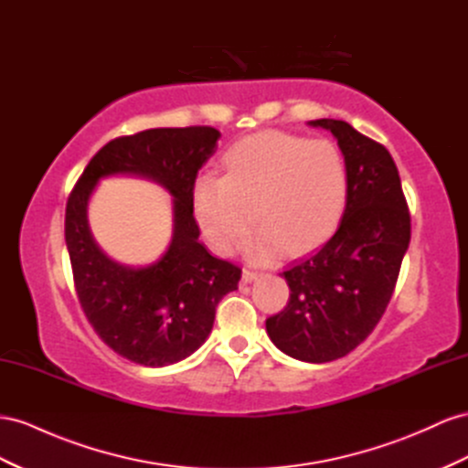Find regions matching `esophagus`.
<instances>
[{"mask_svg":"<svg viewBox=\"0 0 468 468\" xmlns=\"http://www.w3.org/2000/svg\"><path fill=\"white\" fill-rule=\"evenodd\" d=\"M258 277H260V273H258V271H251V270H244V271H242V282H244V283L256 282Z\"/></svg>","mask_w":468,"mask_h":468,"instance_id":"34e87169","label":"esophagus"}]
</instances>
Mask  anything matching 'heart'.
Instances as JSON below:
<instances>
[{"label":"heart","instance_id":"heart-1","mask_svg":"<svg viewBox=\"0 0 468 468\" xmlns=\"http://www.w3.org/2000/svg\"><path fill=\"white\" fill-rule=\"evenodd\" d=\"M224 165L226 175H200L193 188L198 229L218 254H229L254 217L260 226L244 242L251 261L317 248L343 218L348 169L333 142L265 132L230 147Z\"/></svg>","mask_w":468,"mask_h":468}]
</instances>
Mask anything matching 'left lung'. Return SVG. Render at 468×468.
I'll use <instances>...</instances> for the list:
<instances>
[{"label": "left lung", "instance_id": "obj_1", "mask_svg": "<svg viewBox=\"0 0 468 468\" xmlns=\"http://www.w3.org/2000/svg\"><path fill=\"white\" fill-rule=\"evenodd\" d=\"M335 135L348 200L335 236L283 271L287 307L265 321L271 343L301 362H333L368 336L388 307L411 224L389 151L343 120H311Z\"/></svg>", "mask_w": 468, "mask_h": 468}]
</instances>
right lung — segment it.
Instances as JSON below:
<instances>
[{
    "instance_id": "right-lung-1",
    "label": "right lung",
    "mask_w": 468,
    "mask_h": 468,
    "mask_svg": "<svg viewBox=\"0 0 468 468\" xmlns=\"http://www.w3.org/2000/svg\"><path fill=\"white\" fill-rule=\"evenodd\" d=\"M218 140L207 125L118 137L90 159L69 198L65 239L80 305L98 336L135 364L161 368L191 356L207 343L220 299L238 289L242 270L198 242L193 214L197 173ZM116 174L157 182L174 197L170 246L147 266L112 261L91 236L87 205L95 185Z\"/></svg>"
}]
</instances>
